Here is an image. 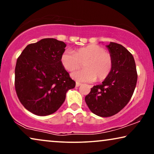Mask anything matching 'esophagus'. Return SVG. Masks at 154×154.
<instances>
[{
    "mask_svg": "<svg viewBox=\"0 0 154 154\" xmlns=\"http://www.w3.org/2000/svg\"><path fill=\"white\" fill-rule=\"evenodd\" d=\"M81 85V83H79V82H76V83H75V86H76V87H79Z\"/></svg>",
    "mask_w": 154,
    "mask_h": 154,
    "instance_id": "1",
    "label": "esophagus"
}]
</instances>
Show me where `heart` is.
Returning a JSON list of instances; mask_svg holds the SVG:
<instances>
[{"label":"heart","mask_w":154,"mask_h":154,"mask_svg":"<svg viewBox=\"0 0 154 154\" xmlns=\"http://www.w3.org/2000/svg\"><path fill=\"white\" fill-rule=\"evenodd\" d=\"M61 63L68 71H72L81 66L83 69L73 71L71 77L80 82L101 81L106 79L113 67L111 54L101 46L90 44L78 48L74 52L66 50L61 56Z\"/></svg>","instance_id":"heart-1"}]
</instances>
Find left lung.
<instances>
[{"label": "left lung", "mask_w": 154, "mask_h": 154, "mask_svg": "<svg viewBox=\"0 0 154 154\" xmlns=\"http://www.w3.org/2000/svg\"><path fill=\"white\" fill-rule=\"evenodd\" d=\"M106 47L113 58L112 69L85 98L90 110L101 117L112 116L122 110L131 99L137 81L132 54L121 44L111 42Z\"/></svg>", "instance_id": "obj_1"}]
</instances>
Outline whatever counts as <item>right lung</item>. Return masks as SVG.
Listing matches in <instances>:
<instances>
[{"label":"right lung","instance_id":"add662e5","mask_svg":"<svg viewBox=\"0 0 154 154\" xmlns=\"http://www.w3.org/2000/svg\"><path fill=\"white\" fill-rule=\"evenodd\" d=\"M66 45L54 38L29 44L17 60L14 86L25 109L37 116L50 115L60 109L66 94L75 86L61 63Z\"/></svg>","mask_w":154,"mask_h":154}]
</instances>
